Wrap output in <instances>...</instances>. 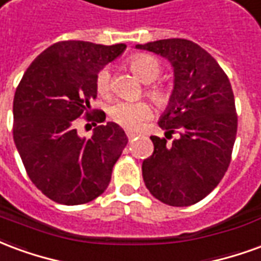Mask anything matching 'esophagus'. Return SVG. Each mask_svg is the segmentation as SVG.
Instances as JSON below:
<instances>
[{
    "label": "esophagus",
    "instance_id": "1",
    "mask_svg": "<svg viewBox=\"0 0 261 261\" xmlns=\"http://www.w3.org/2000/svg\"><path fill=\"white\" fill-rule=\"evenodd\" d=\"M125 134H127V138H128V140H134V138L138 136V134H137V133H134V131H127Z\"/></svg>",
    "mask_w": 261,
    "mask_h": 261
}]
</instances>
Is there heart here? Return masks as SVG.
Masks as SVG:
<instances>
[{
	"label": "heart",
	"instance_id": "heart-1",
	"mask_svg": "<svg viewBox=\"0 0 261 261\" xmlns=\"http://www.w3.org/2000/svg\"><path fill=\"white\" fill-rule=\"evenodd\" d=\"M131 71L145 84H151L162 72V64L156 57L151 54H134L128 61ZM112 75L109 68L100 69L96 75V89L102 96H108L110 92ZM148 96L152 99L161 108H166L172 102V91L164 85L148 86ZM151 108L147 102H117L110 109V117L114 123H117L128 130H137L140 125L149 119Z\"/></svg>",
	"mask_w": 261,
	"mask_h": 261
}]
</instances>
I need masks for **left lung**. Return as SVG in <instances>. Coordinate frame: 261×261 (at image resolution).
Returning <instances> with one entry per match:
<instances>
[{"label": "left lung", "instance_id": "1", "mask_svg": "<svg viewBox=\"0 0 261 261\" xmlns=\"http://www.w3.org/2000/svg\"><path fill=\"white\" fill-rule=\"evenodd\" d=\"M136 48L159 54L173 67L172 102L158 124L170 144L151 137L153 152L142 162V177L155 198L187 207L208 196L228 170L238 130L232 86L213 56L186 39H164Z\"/></svg>", "mask_w": 261, "mask_h": 261}]
</instances>
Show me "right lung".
<instances>
[{
  "instance_id": "add662e5",
  "label": "right lung",
  "mask_w": 261,
  "mask_h": 261,
  "mask_svg": "<svg viewBox=\"0 0 261 261\" xmlns=\"http://www.w3.org/2000/svg\"><path fill=\"white\" fill-rule=\"evenodd\" d=\"M81 40L54 43L29 65L14 97V141L33 185L50 200L78 205L108 189L128 142L124 130L92 110L96 75L125 50ZM82 114L95 125L89 140L76 133Z\"/></svg>"
}]
</instances>
